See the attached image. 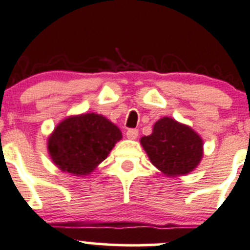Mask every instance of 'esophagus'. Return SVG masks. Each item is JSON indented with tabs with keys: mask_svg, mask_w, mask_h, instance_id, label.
Returning a JSON list of instances; mask_svg holds the SVG:
<instances>
[{
	"mask_svg": "<svg viewBox=\"0 0 250 250\" xmlns=\"http://www.w3.org/2000/svg\"><path fill=\"white\" fill-rule=\"evenodd\" d=\"M138 134H139V130L138 129H128L127 130V138L128 139H137L138 138Z\"/></svg>",
	"mask_w": 250,
	"mask_h": 250,
	"instance_id": "obj_1",
	"label": "esophagus"
}]
</instances>
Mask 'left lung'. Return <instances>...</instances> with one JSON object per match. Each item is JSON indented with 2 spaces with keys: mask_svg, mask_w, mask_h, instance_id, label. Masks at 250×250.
Here are the masks:
<instances>
[{
  "mask_svg": "<svg viewBox=\"0 0 250 250\" xmlns=\"http://www.w3.org/2000/svg\"><path fill=\"white\" fill-rule=\"evenodd\" d=\"M151 163L168 176L192 172L203 156V140L188 125L163 117L147 137L140 139Z\"/></svg>",
  "mask_w": 250,
  "mask_h": 250,
  "instance_id": "left-lung-1",
  "label": "left lung"
}]
</instances>
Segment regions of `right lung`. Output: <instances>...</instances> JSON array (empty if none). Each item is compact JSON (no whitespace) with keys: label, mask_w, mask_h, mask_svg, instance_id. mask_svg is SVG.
Listing matches in <instances>:
<instances>
[{"label":"right lung","mask_w":250,"mask_h":250,"mask_svg":"<svg viewBox=\"0 0 250 250\" xmlns=\"http://www.w3.org/2000/svg\"><path fill=\"white\" fill-rule=\"evenodd\" d=\"M122 133L117 125L98 113L70 116L48 138V152L62 172L88 175L109 156Z\"/></svg>","instance_id":"1"}]
</instances>
